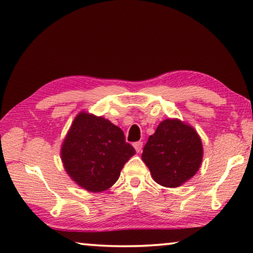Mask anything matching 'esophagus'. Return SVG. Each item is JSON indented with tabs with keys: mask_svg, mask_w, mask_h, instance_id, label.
I'll return each mask as SVG.
<instances>
[{
	"mask_svg": "<svg viewBox=\"0 0 253 253\" xmlns=\"http://www.w3.org/2000/svg\"><path fill=\"white\" fill-rule=\"evenodd\" d=\"M133 145H134L135 150H136V152H141L142 149H143V142H141V141H138V142H135Z\"/></svg>",
	"mask_w": 253,
	"mask_h": 253,
	"instance_id": "1",
	"label": "esophagus"
}]
</instances>
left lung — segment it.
<instances>
[{"instance_id": "1", "label": "left lung", "mask_w": 253, "mask_h": 253, "mask_svg": "<svg viewBox=\"0 0 253 253\" xmlns=\"http://www.w3.org/2000/svg\"><path fill=\"white\" fill-rule=\"evenodd\" d=\"M201 138L178 119H166L151 135L142 159L158 184L177 187L199 170L202 161Z\"/></svg>"}]
</instances>
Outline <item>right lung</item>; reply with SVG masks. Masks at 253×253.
I'll use <instances>...</instances> for the list:
<instances>
[{"mask_svg":"<svg viewBox=\"0 0 253 253\" xmlns=\"http://www.w3.org/2000/svg\"><path fill=\"white\" fill-rule=\"evenodd\" d=\"M134 154L135 149L118 126L85 112L75 118L61 148L68 175L89 192H102L114 185Z\"/></svg>","mask_w":253,"mask_h":253,"instance_id":"add662e5","label":"right lung"}]
</instances>
